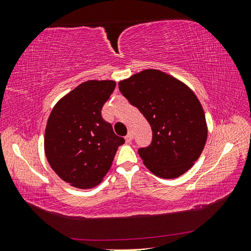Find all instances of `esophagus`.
Here are the masks:
<instances>
[{
  "mask_svg": "<svg viewBox=\"0 0 251 251\" xmlns=\"http://www.w3.org/2000/svg\"><path fill=\"white\" fill-rule=\"evenodd\" d=\"M125 141H126L127 144H129L131 141H133V134H131L130 131L125 136Z\"/></svg>",
  "mask_w": 251,
  "mask_h": 251,
  "instance_id": "34e87169",
  "label": "esophagus"
}]
</instances>
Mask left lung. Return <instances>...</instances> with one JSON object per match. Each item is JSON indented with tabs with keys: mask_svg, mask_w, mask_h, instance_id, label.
<instances>
[{
	"mask_svg": "<svg viewBox=\"0 0 251 251\" xmlns=\"http://www.w3.org/2000/svg\"><path fill=\"white\" fill-rule=\"evenodd\" d=\"M120 91L139 109L152 131L150 146L138 154L154 175L172 179L193 167L207 141L201 101L180 80L158 70H145L118 83Z\"/></svg>",
	"mask_w": 251,
	"mask_h": 251,
	"instance_id": "8db88e82",
	"label": "left lung"
}]
</instances>
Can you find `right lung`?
<instances>
[{"instance_id": "1", "label": "right lung", "mask_w": 251, "mask_h": 251, "mask_svg": "<svg viewBox=\"0 0 251 251\" xmlns=\"http://www.w3.org/2000/svg\"><path fill=\"white\" fill-rule=\"evenodd\" d=\"M114 80H87L59 100L45 128L44 150L59 178L80 189L93 188L112 166L125 139L101 117Z\"/></svg>"}]
</instances>
